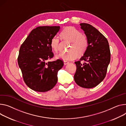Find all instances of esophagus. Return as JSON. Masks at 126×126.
<instances>
[{
    "label": "esophagus",
    "instance_id": "34e87169",
    "mask_svg": "<svg viewBox=\"0 0 126 126\" xmlns=\"http://www.w3.org/2000/svg\"><path fill=\"white\" fill-rule=\"evenodd\" d=\"M64 65H67L68 64H69V62L67 61H64Z\"/></svg>",
    "mask_w": 126,
    "mask_h": 126
}]
</instances>
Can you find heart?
Returning <instances> with one entry per match:
<instances>
[{
  "label": "heart",
  "mask_w": 126,
  "mask_h": 126,
  "mask_svg": "<svg viewBox=\"0 0 126 126\" xmlns=\"http://www.w3.org/2000/svg\"><path fill=\"white\" fill-rule=\"evenodd\" d=\"M61 36L64 40L71 42V45L69 52L60 53L56 56L57 58L64 61H72L77 58L78 55L81 56L85 53L88 46V40L79 30L73 27H67L62 31ZM59 44L58 37L54 36L51 39V47L55 52L58 51Z\"/></svg>",
  "instance_id": "obj_1"
}]
</instances>
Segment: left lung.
Returning a JSON list of instances; mask_svg holds the SVG:
<instances>
[{
  "label": "left lung",
  "instance_id": "1",
  "mask_svg": "<svg viewBox=\"0 0 126 126\" xmlns=\"http://www.w3.org/2000/svg\"><path fill=\"white\" fill-rule=\"evenodd\" d=\"M88 40V48L79 61L75 62L76 71L74 76L76 84L91 88L98 85L106 76L110 60L109 42L96 29L88 24H80ZM81 61L87 62L81 63Z\"/></svg>",
  "mask_w": 126,
  "mask_h": 126
}]
</instances>
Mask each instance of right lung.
Masks as SVG:
<instances>
[{"mask_svg":"<svg viewBox=\"0 0 126 126\" xmlns=\"http://www.w3.org/2000/svg\"><path fill=\"white\" fill-rule=\"evenodd\" d=\"M60 29L59 26L38 27L31 31L20 47L18 64L25 83L33 90L46 92L57 82V73L63 62L47 60L54 56L51 40Z\"/></svg>","mask_w":126,"mask_h":126,"instance_id":"right-lung-1","label":"right lung"}]
</instances>
